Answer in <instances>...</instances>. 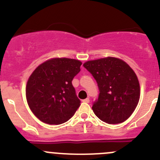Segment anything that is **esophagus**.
<instances>
[{"label": "esophagus", "mask_w": 160, "mask_h": 160, "mask_svg": "<svg viewBox=\"0 0 160 160\" xmlns=\"http://www.w3.org/2000/svg\"><path fill=\"white\" fill-rule=\"evenodd\" d=\"M83 102H85V103H89V102H90V99H89V98H86V99L83 100Z\"/></svg>", "instance_id": "esophagus-1"}]
</instances>
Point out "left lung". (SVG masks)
Masks as SVG:
<instances>
[{"label": "left lung", "mask_w": 160, "mask_h": 160, "mask_svg": "<svg viewBox=\"0 0 160 160\" xmlns=\"http://www.w3.org/2000/svg\"><path fill=\"white\" fill-rule=\"evenodd\" d=\"M98 83L99 96L92 109L95 115L108 124L128 118L137 107L140 87L133 70L123 60L106 57L83 64Z\"/></svg>", "instance_id": "left-lung-1"}]
</instances>
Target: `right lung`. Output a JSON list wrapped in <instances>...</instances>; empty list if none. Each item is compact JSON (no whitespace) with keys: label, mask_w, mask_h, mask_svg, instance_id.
<instances>
[{"label":"right lung","mask_w":160,"mask_h":160,"mask_svg":"<svg viewBox=\"0 0 160 160\" xmlns=\"http://www.w3.org/2000/svg\"><path fill=\"white\" fill-rule=\"evenodd\" d=\"M80 61L53 58L38 66L26 85L31 111L42 122L60 125L74 115L80 105L72 80L80 71Z\"/></svg>","instance_id":"1"}]
</instances>
